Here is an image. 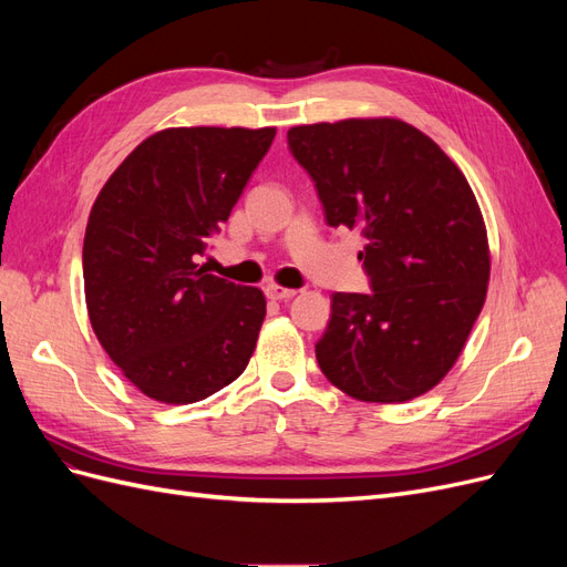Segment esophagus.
<instances>
[{"instance_id":"1","label":"esophagus","mask_w":567,"mask_h":567,"mask_svg":"<svg viewBox=\"0 0 567 567\" xmlns=\"http://www.w3.org/2000/svg\"><path fill=\"white\" fill-rule=\"evenodd\" d=\"M265 290H267V298H271V300H288L298 293L296 288H284L277 284H269Z\"/></svg>"}]
</instances>
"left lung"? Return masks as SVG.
I'll return each instance as SVG.
<instances>
[{
    "instance_id": "8db88e82",
    "label": "left lung",
    "mask_w": 567,
    "mask_h": 567,
    "mask_svg": "<svg viewBox=\"0 0 567 567\" xmlns=\"http://www.w3.org/2000/svg\"><path fill=\"white\" fill-rule=\"evenodd\" d=\"M288 148L329 227L364 238L371 293H333L319 369L354 400L419 398L454 367L487 296V231L466 177L394 117L300 125Z\"/></svg>"
}]
</instances>
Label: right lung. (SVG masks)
Listing matches in <instances>:
<instances>
[{
  "label": "right lung",
  "mask_w": 567,
  "mask_h": 567,
  "mask_svg": "<svg viewBox=\"0 0 567 567\" xmlns=\"http://www.w3.org/2000/svg\"><path fill=\"white\" fill-rule=\"evenodd\" d=\"M274 134V127L156 132L94 203L82 248L92 329L153 400H205L248 367L267 312L262 290L219 279L198 260Z\"/></svg>",
  "instance_id": "add662e5"
}]
</instances>
